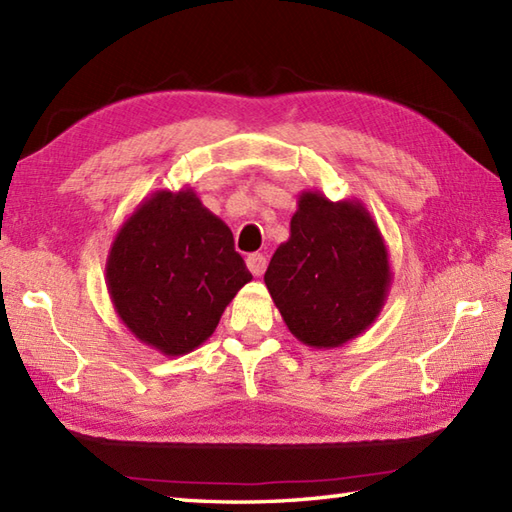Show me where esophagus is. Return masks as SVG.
<instances>
[{
	"label": "esophagus",
	"mask_w": 512,
	"mask_h": 512,
	"mask_svg": "<svg viewBox=\"0 0 512 512\" xmlns=\"http://www.w3.org/2000/svg\"><path fill=\"white\" fill-rule=\"evenodd\" d=\"M266 257L264 255H259V253H253V255H248L246 257V266H248V270L250 273H253L255 277H259V275H264V270H266Z\"/></svg>",
	"instance_id": "1"
}]
</instances>
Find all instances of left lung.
Listing matches in <instances>:
<instances>
[{
  "label": "left lung",
  "instance_id": "obj_1",
  "mask_svg": "<svg viewBox=\"0 0 512 512\" xmlns=\"http://www.w3.org/2000/svg\"><path fill=\"white\" fill-rule=\"evenodd\" d=\"M385 239L361 200L332 202L301 191L288 242L264 275L292 336L317 350L356 339L383 310L391 288Z\"/></svg>",
  "mask_w": 512,
  "mask_h": 512
}]
</instances>
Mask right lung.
Segmentation results:
<instances>
[{"label":"right lung","instance_id":"right-lung-1","mask_svg":"<svg viewBox=\"0 0 512 512\" xmlns=\"http://www.w3.org/2000/svg\"><path fill=\"white\" fill-rule=\"evenodd\" d=\"M253 279L233 233L193 189H158L114 235L105 281L118 319L140 343L182 356L215 332Z\"/></svg>","mask_w":512,"mask_h":512}]
</instances>
